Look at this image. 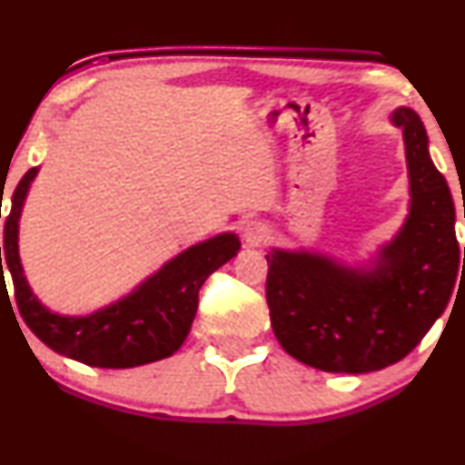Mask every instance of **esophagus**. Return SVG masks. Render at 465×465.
Returning <instances> with one entry per match:
<instances>
[{"mask_svg": "<svg viewBox=\"0 0 465 465\" xmlns=\"http://www.w3.org/2000/svg\"><path fill=\"white\" fill-rule=\"evenodd\" d=\"M268 238H271V229H268L264 223L251 221L247 223V227H244V242H247L249 247H262Z\"/></svg>", "mask_w": 465, "mask_h": 465, "instance_id": "34e87169", "label": "esophagus"}]
</instances>
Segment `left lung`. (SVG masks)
I'll return each instance as SVG.
<instances>
[{
    "mask_svg": "<svg viewBox=\"0 0 465 465\" xmlns=\"http://www.w3.org/2000/svg\"><path fill=\"white\" fill-rule=\"evenodd\" d=\"M392 123L405 138L411 205L377 268L357 271L307 251L266 255L272 331L288 355L318 371L360 374L401 361L441 316L455 286L461 257L449 183L430 162L420 116L399 108Z\"/></svg>",
    "mask_w": 465,
    "mask_h": 465,
    "instance_id": "8db88e82",
    "label": "left lung"
}]
</instances>
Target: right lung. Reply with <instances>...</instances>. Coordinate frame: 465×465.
<instances>
[{
    "label": "right lung",
    "mask_w": 465,
    "mask_h": 465,
    "mask_svg": "<svg viewBox=\"0 0 465 465\" xmlns=\"http://www.w3.org/2000/svg\"><path fill=\"white\" fill-rule=\"evenodd\" d=\"M36 173L38 169L27 171L15 188L13 205L4 225V247H0L2 288L5 286L4 271H10L16 307L32 333L55 353L94 368H134L171 357L190 331L197 314L201 286L216 268L238 253L240 240L233 233H221L194 244L166 262L125 299L94 314H52L38 303L27 286L16 244L21 208Z\"/></svg>",
    "instance_id": "add662e5"
}]
</instances>
